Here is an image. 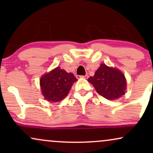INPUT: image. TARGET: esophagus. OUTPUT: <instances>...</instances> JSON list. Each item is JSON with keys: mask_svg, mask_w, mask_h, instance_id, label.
Returning a JSON list of instances; mask_svg holds the SVG:
<instances>
[{"mask_svg": "<svg viewBox=\"0 0 153 153\" xmlns=\"http://www.w3.org/2000/svg\"><path fill=\"white\" fill-rule=\"evenodd\" d=\"M76 78H82L88 79V75H76Z\"/></svg>", "mask_w": 153, "mask_h": 153, "instance_id": "34e87169", "label": "esophagus"}]
</instances>
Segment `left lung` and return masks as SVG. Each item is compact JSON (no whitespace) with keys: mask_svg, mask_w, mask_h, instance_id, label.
I'll use <instances>...</instances> for the list:
<instances>
[{"mask_svg":"<svg viewBox=\"0 0 153 153\" xmlns=\"http://www.w3.org/2000/svg\"><path fill=\"white\" fill-rule=\"evenodd\" d=\"M96 92L105 99L115 100L125 94L126 79L122 72L101 64L94 77L88 79Z\"/></svg>","mask_w":153,"mask_h":153,"instance_id":"left-lung-1","label":"left lung"}]
</instances>
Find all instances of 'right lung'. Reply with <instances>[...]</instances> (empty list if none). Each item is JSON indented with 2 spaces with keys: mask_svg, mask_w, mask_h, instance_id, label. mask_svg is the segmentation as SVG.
I'll return each instance as SVG.
<instances>
[{
  "mask_svg": "<svg viewBox=\"0 0 153 153\" xmlns=\"http://www.w3.org/2000/svg\"><path fill=\"white\" fill-rule=\"evenodd\" d=\"M77 79L73 73H68L59 67L47 73L40 80L42 93L51 102H58L66 97Z\"/></svg>",
  "mask_w": 153,
  "mask_h": 153,
  "instance_id": "add662e5",
  "label": "right lung"
}]
</instances>
